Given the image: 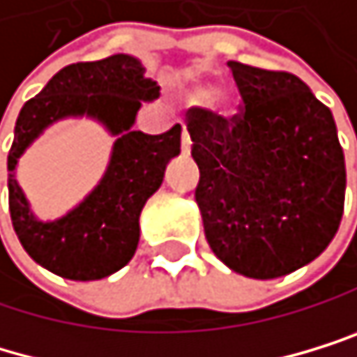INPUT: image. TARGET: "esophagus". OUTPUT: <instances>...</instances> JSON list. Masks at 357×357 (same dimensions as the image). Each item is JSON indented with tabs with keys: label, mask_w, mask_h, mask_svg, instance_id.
<instances>
[{
	"label": "esophagus",
	"mask_w": 357,
	"mask_h": 357,
	"mask_svg": "<svg viewBox=\"0 0 357 357\" xmlns=\"http://www.w3.org/2000/svg\"><path fill=\"white\" fill-rule=\"evenodd\" d=\"M190 144H193V142H190V135H188V131L184 129V131H182V153H184V155L190 153Z\"/></svg>",
	"instance_id": "obj_1"
}]
</instances>
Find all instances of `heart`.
Returning a JSON list of instances; mask_svg holds the SVG:
<instances>
[{"instance_id": "obj_1", "label": "heart", "mask_w": 357, "mask_h": 357, "mask_svg": "<svg viewBox=\"0 0 357 357\" xmlns=\"http://www.w3.org/2000/svg\"><path fill=\"white\" fill-rule=\"evenodd\" d=\"M215 94H217V89L213 87V85H197L195 89H193V98L197 100V102H211L213 98H215ZM219 105H222V109L226 112V114H230L232 112V105L228 102V100H217Z\"/></svg>"}]
</instances>
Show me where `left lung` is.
<instances>
[{
	"label": "left lung",
	"instance_id": "8db88e82",
	"mask_svg": "<svg viewBox=\"0 0 357 357\" xmlns=\"http://www.w3.org/2000/svg\"><path fill=\"white\" fill-rule=\"evenodd\" d=\"M243 100L232 118L193 107L195 202L219 261L250 279H279L336 237L344 153L329 107L298 76L228 61Z\"/></svg>",
	"mask_w": 357,
	"mask_h": 357
}]
</instances>
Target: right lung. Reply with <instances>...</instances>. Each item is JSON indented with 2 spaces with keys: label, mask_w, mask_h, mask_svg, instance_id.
<instances>
[{
  "label": "right lung",
  "mask_w": 357,
  "mask_h": 357,
  "mask_svg": "<svg viewBox=\"0 0 357 357\" xmlns=\"http://www.w3.org/2000/svg\"><path fill=\"white\" fill-rule=\"evenodd\" d=\"M158 96V83L144 76L138 59L114 54L59 70L21 107L8 153V206L21 245L39 266L63 279L98 281L131 261L144 204L160 188L167 164L180 155V125L160 135L131 129L142 102ZM81 115L119 135L110 164L81 204L54 222H41L16 182V162L50 124Z\"/></svg>",
  "instance_id": "right-lung-1"
}]
</instances>
